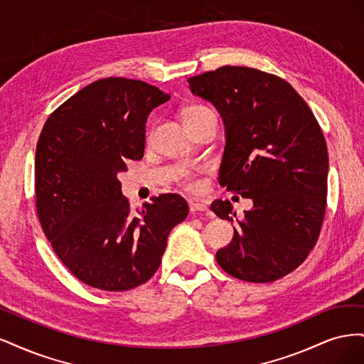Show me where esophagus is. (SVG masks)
I'll return each mask as SVG.
<instances>
[{"mask_svg": "<svg viewBox=\"0 0 364 364\" xmlns=\"http://www.w3.org/2000/svg\"><path fill=\"white\" fill-rule=\"evenodd\" d=\"M190 211L194 215H203V214L208 215L209 208L206 203H202V202H190Z\"/></svg>", "mask_w": 364, "mask_h": 364, "instance_id": "esophagus-1", "label": "esophagus"}]
</instances>
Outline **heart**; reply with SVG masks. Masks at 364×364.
Segmentation results:
<instances>
[{"mask_svg":"<svg viewBox=\"0 0 364 364\" xmlns=\"http://www.w3.org/2000/svg\"><path fill=\"white\" fill-rule=\"evenodd\" d=\"M213 112L211 109L203 106V105H193L190 107H186L182 111V119L186 127H191L196 121H199L202 117H205L206 114ZM174 179L178 181L181 185L186 186V188L194 190L197 186V181H196V173L193 170L188 168H179L178 171L174 173Z\"/></svg>","mask_w":364,"mask_h":364,"instance_id":"1","label":"heart"}]
</instances>
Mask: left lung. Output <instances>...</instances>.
Masks as SVG:
<instances>
[{
  "label": "left lung",
  "instance_id": "left-lung-1",
  "mask_svg": "<svg viewBox=\"0 0 364 364\" xmlns=\"http://www.w3.org/2000/svg\"><path fill=\"white\" fill-rule=\"evenodd\" d=\"M188 83L225 121L220 183L253 200L243 218L229 200L213 202V213L238 225L217 262L238 279L277 281L301 266L321 234L328 193L322 129L304 98L274 74L220 67Z\"/></svg>",
  "mask_w": 364,
  "mask_h": 364
}]
</instances>
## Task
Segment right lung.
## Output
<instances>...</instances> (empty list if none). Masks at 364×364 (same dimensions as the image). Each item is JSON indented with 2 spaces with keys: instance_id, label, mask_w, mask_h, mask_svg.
<instances>
[{
  "instance_id": "obj_1",
  "label": "right lung",
  "mask_w": 364,
  "mask_h": 364,
  "mask_svg": "<svg viewBox=\"0 0 364 364\" xmlns=\"http://www.w3.org/2000/svg\"><path fill=\"white\" fill-rule=\"evenodd\" d=\"M170 95L141 80L106 77L51 112L36 144V213L53 250L77 279L124 291L158 270L170 230L188 215L179 194L134 213L117 179L144 155L146 121Z\"/></svg>"
}]
</instances>
